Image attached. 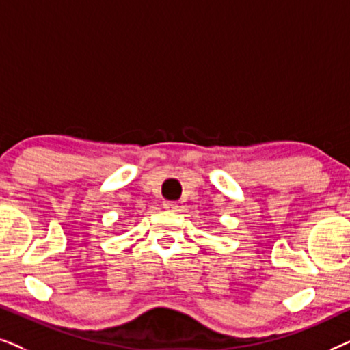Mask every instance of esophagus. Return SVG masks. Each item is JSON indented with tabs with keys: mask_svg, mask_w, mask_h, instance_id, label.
Returning <instances> with one entry per match:
<instances>
[{
	"mask_svg": "<svg viewBox=\"0 0 350 350\" xmlns=\"http://www.w3.org/2000/svg\"><path fill=\"white\" fill-rule=\"evenodd\" d=\"M163 208L167 209V211H176V209H178V204L174 202H165L163 203Z\"/></svg>",
	"mask_w": 350,
	"mask_h": 350,
	"instance_id": "34e87169",
	"label": "esophagus"
}]
</instances>
